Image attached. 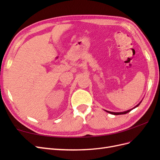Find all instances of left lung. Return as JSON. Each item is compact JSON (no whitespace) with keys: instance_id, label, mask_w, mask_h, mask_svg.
Returning <instances> with one entry per match:
<instances>
[{"instance_id":"left-lung-1","label":"left lung","mask_w":160,"mask_h":160,"mask_svg":"<svg viewBox=\"0 0 160 160\" xmlns=\"http://www.w3.org/2000/svg\"><path fill=\"white\" fill-rule=\"evenodd\" d=\"M142 100L140 101V102L137 105H135L134 108H133L132 109H129V110H128V111H123V112H112V111H107V110H105L106 112H108V113H111V114H113V115H122V114H126V113H129V111H132V109H135V108H137V107H138L139 106V105L142 103Z\"/></svg>"}]
</instances>
